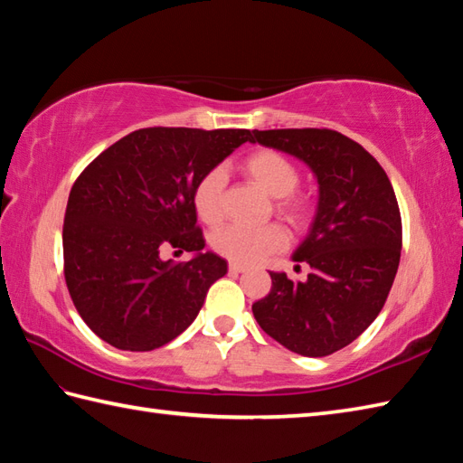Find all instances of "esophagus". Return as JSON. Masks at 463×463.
Wrapping results in <instances>:
<instances>
[{"label":"esophagus","mask_w":463,"mask_h":463,"mask_svg":"<svg viewBox=\"0 0 463 463\" xmlns=\"http://www.w3.org/2000/svg\"><path fill=\"white\" fill-rule=\"evenodd\" d=\"M247 269H249V267H244V264H239V262H231V264H229V270H231L232 274H241V272H244Z\"/></svg>","instance_id":"esophagus-1"}]
</instances>
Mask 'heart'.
Listing matches in <instances>:
<instances>
[{"label":"heart","instance_id":"heart-1","mask_svg":"<svg viewBox=\"0 0 463 463\" xmlns=\"http://www.w3.org/2000/svg\"><path fill=\"white\" fill-rule=\"evenodd\" d=\"M244 175L257 183L274 199V211L284 221L300 226L308 219L310 201L297 189L300 181L298 166L287 155L274 149H260L242 161ZM224 173L222 169L206 171L194 184L193 204L199 219L206 224H216L224 213ZM213 249L234 262H254L287 247V234L277 224L241 226L229 224L216 231L211 239Z\"/></svg>","mask_w":463,"mask_h":463}]
</instances>
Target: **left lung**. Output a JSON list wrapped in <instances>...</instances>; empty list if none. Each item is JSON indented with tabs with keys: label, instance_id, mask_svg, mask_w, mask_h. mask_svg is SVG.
I'll list each match as a JSON object with an SVG mask.
<instances>
[{
	"label": "left lung",
	"instance_id": "left-lung-1",
	"mask_svg": "<svg viewBox=\"0 0 463 463\" xmlns=\"http://www.w3.org/2000/svg\"><path fill=\"white\" fill-rule=\"evenodd\" d=\"M250 141L297 156L318 181L317 216L292 254L308 264V279L270 272L272 288L252 314L284 348L328 356L376 320L394 284L402 250L394 189L380 163L338 131L254 129Z\"/></svg>",
	"mask_w": 463,
	"mask_h": 463
}]
</instances>
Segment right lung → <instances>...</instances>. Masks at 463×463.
<instances>
[{
	"instance_id": "add662e5",
	"label": "right lung",
	"mask_w": 463,
	"mask_h": 463,
	"mask_svg": "<svg viewBox=\"0 0 463 463\" xmlns=\"http://www.w3.org/2000/svg\"><path fill=\"white\" fill-rule=\"evenodd\" d=\"M249 129L149 127L105 149L77 176L63 221L65 282L87 326L111 346L149 352L191 326L226 260L203 252L194 184ZM193 251L163 261L165 248Z\"/></svg>"
}]
</instances>
